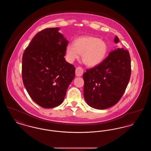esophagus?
<instances>
[{
    "mask_svg": "<svg viewBox=\"0 0 151 151\" xmlns=\"http://www.w3.org/2000/svg\"><path fill=\"white\" fill-rule=\"evenodd\" d=\"M83 69L81 67H78L76 68V76H81L83 73Z\"/></svg>",
    "mask_w": 151,
    "mask_h": 151,
    "instance_id": "obj_1",
    "label": "esophagus"
}]
</instances>
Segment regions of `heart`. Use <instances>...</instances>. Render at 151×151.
Segmentation results:
<instances>
[{"instance_id":"heart-1","label":"heart","mask_w":151,"mask_h":151,"mask_svg":"<svg viewBox=\"0 0 151 151\" xmlns=\"http://www.w3.org/2000/svg\"><path fill=\"white\" fill-rule=\"evenodd\" d=\"M106 43L94 37H83L78 38L74 45H69L66 49L67 57L73 60L82 55V60L86 65L93 67L101 63L108 53Z\"/></svg>"}]
</instances>
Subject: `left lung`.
<instances>
[{
  "instance_id": "8db88e82",
  "label": "left lung",
  "mask_w": 151,
  "mask_h": 151,
  "mask_svg": "<svg viewBox=\"0 0 151 151\" xmlns=\"http://www.w3.org/2000/svg\"><path fill=\"white\" fill-rule=\"evenodd\" d=\"M117 36L115 43L119 42ZM131 59L127 50L117 49L99 65L83 74L84 96L88 105L96 109L113 106L121 100L129 82Z\"/></svg>"
}]
</instances>
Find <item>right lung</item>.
<instances>
[{
	"mask_svg": "<svg viewBox=\"0 0 151 151\" xmlns=\"http://www.w3.org/2000/svg\"><path fill=\"white\" fill-rule=\"evenodd\" d=\"M59 28H46L33 37L22 58V78L31 99L44 108L64 100L75 76V67L65 61L68 43Z\"/></svg>",
	"mask_w": 151,
	"mask_h": 151,
	"instance_id": "obj_1",
	"label": "right lung"
}]
</instances>
